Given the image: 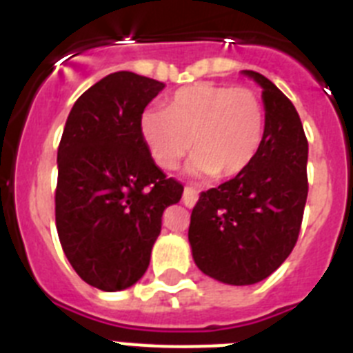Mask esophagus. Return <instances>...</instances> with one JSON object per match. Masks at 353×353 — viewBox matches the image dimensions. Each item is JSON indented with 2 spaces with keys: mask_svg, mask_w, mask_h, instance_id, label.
<instances>
[{
  "mask_svg": "<svg viewBox=\"0 0 353 353\" xmlns=\"http://www.w3.org/2000/svg\"><path fill=\"white\" fill-rule=\"evenodd\" d=\"M182 201L187 208H192L196 205V201H198V191L192 189V187H185V189H183Z\"/></svg>",
  "mask_w": 353,
  "mask_h": 353,
  "instance_id": "1",
  "label": "esophagus"
}]
</instances>
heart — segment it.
Listing matches in <instances>:
<instances>
[{
    "mask_svg": "<svg viewBox=\"0 0 353 353\" xmlns=\"http://www.w3.org/2000/svg\"><path fill=\"white\" fill-rule=\"evenodd\" d=\"M139 129L162 170L179 166L192 141V170L230 179L244 173L256 157L265 134V108L248 86L196 83L176 90L168 111L145 109Z\"/></svg>",
    "mask_w": 353,
    "mask_h": 353,
    "instance_id": "obj_1",
    "label": "heart"
}]
</instances>
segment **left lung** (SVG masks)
<instances>
[{"mask_svg": "<svg viewBox=\"0 0 353 353\" xmlns=\"http://www.w3.org/2000/svg\"><path fill=\"white\" fill-rule=\"evenodd\" d=\"M244 74L263 88V141L244 173L201 192L189 224L198 269L235 286L263 281L288 258L310 189L307 138L297 109L272 81Z\"/></svg>", "mask_w": 353, "mask_h": 353, "instance_id": "8db88e82", "label": "left lung"}]
</instances>
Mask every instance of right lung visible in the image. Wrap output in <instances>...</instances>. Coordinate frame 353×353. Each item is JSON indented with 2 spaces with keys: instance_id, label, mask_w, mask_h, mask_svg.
Here are the masks:
<instances>
[{
  "instance_id": "1",
  "label": "right lung",
  "mask_w": 353,
  "mask_h": 353,
  "mask_svg": "<svg viewBox=\"0 0 353 353\" xmlns=\"http://www.w3.org/2000/svg\"><path fill=\"white\" fill-rule=\"evenodd\" d=\"M164 83L114 72L79 97L58 146L56 230L72 269L118 292L141 279L183 185L155 166L139 118Z\"/></svg>"
}]
</instances>
